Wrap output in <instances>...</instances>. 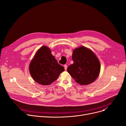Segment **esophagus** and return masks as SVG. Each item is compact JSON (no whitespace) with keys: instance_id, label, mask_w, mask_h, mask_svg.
Returning a JSON list of instances; mask_svg holds the SVG:
<instances>
[{"instance_id":"esophagus-1","label":"esophagus","mask_w":126,"mask_h":126,"mask_svg":"<svg viewBox=\"0 0 126 126\" xmlns=\"http://www.w3.org/2000/svg\"><path fill=\"white\" fill-rule=\"evenodd\" d=\"M64 67L65 70H67V66L66 65H65L64 66Z\"/></svg>"}]
</instances>
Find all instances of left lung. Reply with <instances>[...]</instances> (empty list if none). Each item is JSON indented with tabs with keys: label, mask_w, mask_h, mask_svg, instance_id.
<instances>
[{
	"label": "left lung",
	"mask_w": 126,
	"mask_h": 126,
	"mask_svg": "<svg viewBox=\"0 0 126 126\" xmlns=\"http://www.w3.org/2000/svg\"><path fill=\"white\" fill-rule=\"evenodd\" d=\"M74 63L67 70L76 82L82 85L94 82L100 74L101 65L91 50L81 46L75 49L72 55Z\"/></svg>",
	"instance_id": "left-lung-1"
}]
</instances>
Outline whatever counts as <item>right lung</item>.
I'll list each match as a JSON object with an SVG mask.
<instances>
[{
	"instance_id": "right-lung-1",
	"label": "right lung",
	"mask_w": 126,
	"mask_h": 126,
	"mask_svg": "<svg viewBox=\"0 0 126 126\" xmlns=\"http://www.w3.org/2000/svg\"><path fill=\"white\" fill-rule=\"evenodd\" d=\"M29 69L33 79L43 85L54 82L65 70L51 54L50 49L45 46L37 52L30 64Z\"/></svg>"
}]
</instances>
